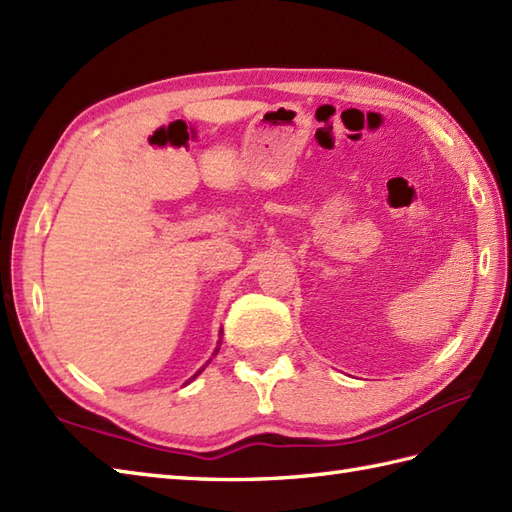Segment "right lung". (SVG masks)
Here are the masks:
<instances>
[{"instance_id":"right-lung-1","label":"right lung","mask_w":512,"mask_h":512,"mask_svg":"<svg viewBox=\"0 0 512 512\" xmlns=\"http://www.w3.org/2000/svg\"><path fill=\"white\" fill-rule=\"evenodd\" d=\"M217 352H219V350H217ZM206 365H208V363H206ZM202 369H204V367H202ZM202 369H199V371L195 373V376H199V373H202ZM195 376H193V378H195Z\"/></svg>"}]
</instances>
